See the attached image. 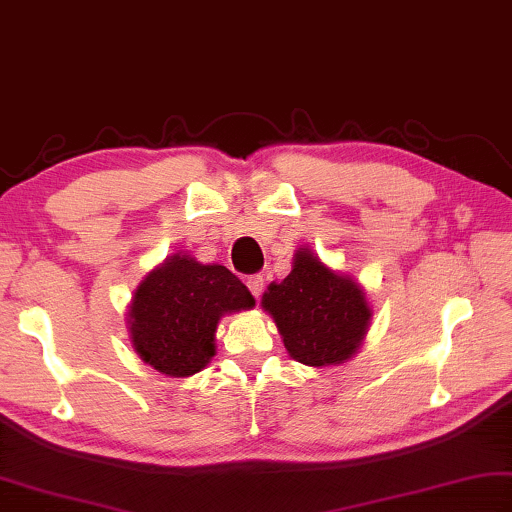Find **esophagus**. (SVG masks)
<instances>
[{
	"instance_id": "34e87169",
	"label": "esophagus",
	"mask_w": 512,
	"mask_h": 512,
	"mask_svg": "<svg viewBox=\"0 0 512 512\" xmlns=\"http://www.w3.org/2000/svg\"><path fill=\"white\" fill-rule=\"evenodd\" d=\"M247 288H249V292L254 294V299H258L263 294V288H265V279L261 274H251L249 279H247Z\"/></svg>"
}]
</instances>
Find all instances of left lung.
Wrapping results in <instances>:
<instances>
[{"label": "left lung", "instance_id": "left-lung-1", "mask_svg": "<svg viewBox=\"0 0 512 512\" xmlns=\"http://www.w3.org/2000/svg\"><path fill=\"white\" fill-rule=\"evenodd\" d=\"M263 308L274 317L288 353L308 366L348 360L371 319L360 285L330 272L310 251H299L294 270L267 288Z\"/></svg>", "mask_w": 512, "mask_h": 512}]
</instances>
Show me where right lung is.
<instances>
[{
  "label": "right lung",
  "mask_w": 512,
  "mask_h": 512,
  "mask_svg": "<svg viewBox=\"0 0 512 512\" xmlns=\"http://www.w3.org/2000/svg\"><path fill=\"white\" fill-rule=\"evenodd\" d=\"M254 306V297L224 265L173 256L146 276L130 306L134 351L152 369L186 378L215 355V328L224 312Z\"/></svg>",
  "instance_id": "right-lung-1"
}]
</instances>
